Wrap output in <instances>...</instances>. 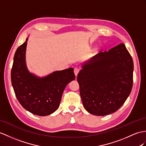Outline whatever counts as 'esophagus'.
<instances>
[{
	"instance_id": "34e87169",
	"label": "esophagus",
	"mask_w": 146,
	"mask_h": 146,
	"mask_svg": "<svg viewBox=\"0 0 146 146\" xmlns=\"http://www.w3.org/2000/svg\"><path fill=\"white\" fill-rule=\"evenodd\" d=\"M74 74H75L76 76H77L78 73L79 72V69L77 68V67H76V68H74Z\"/></svg>"
}]
</instances>
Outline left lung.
Returning a JSON list of instances; mask_svg holds the SVG:
<instances>
[{
	"label": "left lung",
	"instance_id": "1",
	"mask_svg": "<svg viewBox=\"0 0 146 146\" xmlns=\"http://www.w3.org/2000/svg\"><path fill=\"white\" fill-rule=\"evenodd\" d=\"M82 68L77 79L85 110L97 116L116 111L129 97L133 83V61L125 45L100 51Z\"/></svg>",
	"mask_w": 146,
	"mask_h": 146
}]
</instances>
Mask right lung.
Wrapping results in <instances>:
<instances>
[{"mask_svg":"<svg viewBox=\"0 0 146 146\" xmlns=\"http://www.w3.org/2000/svg\"><path fill=\"white\" fill-rule=\"evenodd\" d=\"M28 39L14 55L12 87L18 100L27 111L38 116L49 115L58 108L66 85L75 79L74 69L54 71L42 77L31 73L25 60Z\"/></svg>","mask_w":146,"mask_h":146,"instance_id":"right-lung-1","label":"right lung"}]
</instances>
